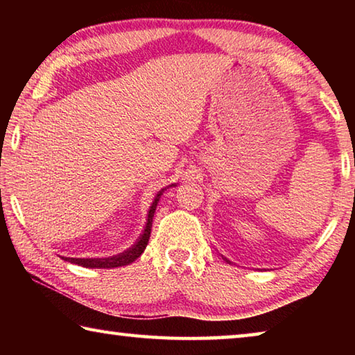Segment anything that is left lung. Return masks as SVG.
I'll return each mask as SVG.
<instances>
[{
  "instance_id": "obj_1",
  "label": "left lung",
  "mask_w": 355,
  "mask_h": 355,
  "mask_svg": "<svg viewBox=\"0 0 355 355\" xmlns=\"http://www.w3.org/2000/svg\"><path fill=\"white\" fill-rule=\"evenodd\" d=\"M224 260H225V261H227V263H230V261H228V260H227V258H224Z\"/></svg>"
}]
</instances>
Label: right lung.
Listing matches in <instances>:
<instances>
[{"label":"right lung","mask_w":355,"mask_h":355,"mask_svg":"<svg viewBox=\"0 0 355 355\" xmlns=\"http://www.w3.org/2000/svg\"><path fill=\"white\" fill-rule=\"evenodd\" d=\"M164 189H161L158 194H156L155 200L150 207L148 213H147V224L146 228H144L142 235L137 238V241L131 245L130 249H127L122 254L114 255L110 258H70V257H62L65 261L75 263L78 266L83 268H95V269H111V268H119V266H127V264L133 263L136 258H139L142 255V252L146 250L147 244H148V238H150V232H152V222H153V216H155V209L156 205H158L159 197L163 196Z\"/></svg>","instance_id":"obj_1"}]
</instances>
